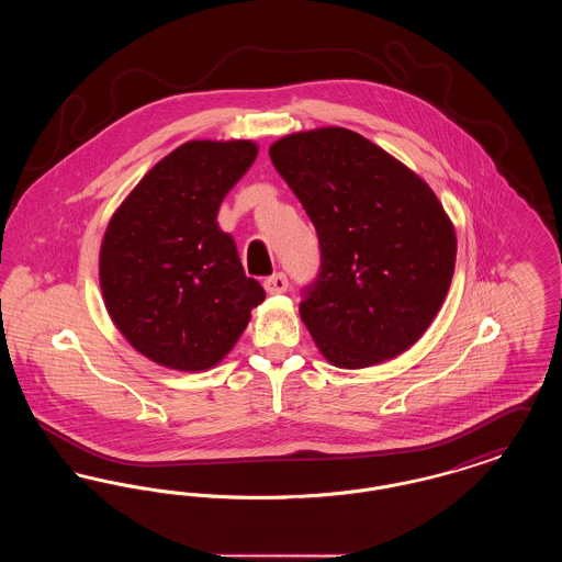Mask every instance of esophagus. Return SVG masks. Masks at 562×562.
Segmentation results:
<instances>
[{
    "mask_svg": "<svg viewBox=\"0 0 562 562\" xmlns=\"http://www.w3.org/2000/svg\"><path fill=\"white\" fill-rule=\"evenodd\" d=\"M263 284H266V291H268L269 294L284 293V291L289 289V278H286V273L278 271V273L269 276Z\"/></svg>",
    "mask_w": 562,
    "mask_h": 562,
    "instance_id": "1",
    "label": "esophagus"
}]
</instances>
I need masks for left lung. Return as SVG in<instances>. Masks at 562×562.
<instances>
[{"mask_svg":"<svg viewBox=\"0 0 562 562\" xmlns=\"http://www.w3.org/2000/svg\"><path fill=\"white\" fill-rule=\"evenodd\" d=\"M269 158L321 241L299 312L324 358L364 369L411 348L453 278L454 229L434 191L346 128L284 136Z\"/></svg>","mask_w":562,"mask_h":562,"instance_id":"left-lung-1","label":"left lung"}]
</instances>
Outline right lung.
Listing matches in <instances>:
<instances>
[{"label": "right lung", "instance_id": "right-lung-1", "mask_svg": "<svg viewBox=\"0 0 562 562\" xmlns=\"http://www.w3.org/2000/svg\"><path fill=\"white\" fill-rule=\"evenodd\" d=\"M257 158L250 140H191L158 161L111 216L101 246L109 316L161 367L204 371L240 339L266 291L216 213Z\"/></svg>", "mask_w": 562, "mask_h": 562}]
</instances>
